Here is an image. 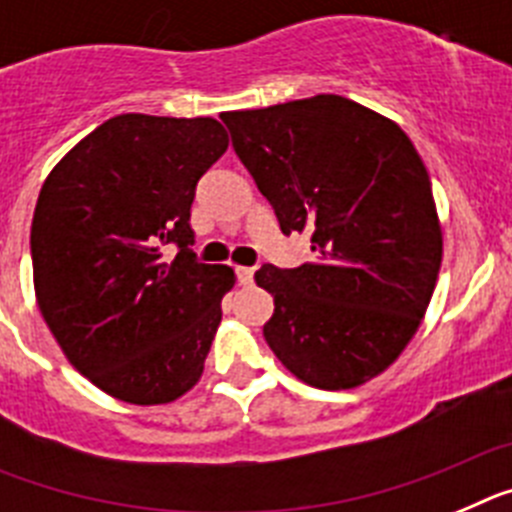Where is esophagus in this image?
I'll use <instances>...</instances> for the list:
<instances>
[{
  "instance_id": "obj_1",
  "label": "esophagus",
  "mask_w": 512,
  "mask_h": 512,
  "mask_svg": "<svg viewBox=\"0 0 512 512\" xmlns=\"http://www.w3.org/2000/svg\"><path fill=\"white\" fill-rule=\"evenodd\" d=\"M252 278H255V270H252V268H237V283H239V286H250Z\"/></svg>"
}]
</instances>
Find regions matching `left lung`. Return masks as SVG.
<instances>
[{
  "mask_svg": "<svg viewBox=\"0 0 512 512\" xmlns=\"http://www.w3.org/2000/svg\"><path fill=\"white\" fill-rule=\"evenodd\" d=\"M231 146L283 234L309 231L317 260L262 265L275 311L262 335L317 389H350L394 363L441 270L433 188L407 133L340 95L224 113Z\"/></svg>",
  "mask_w": 512,
  "mask_h": 512,
  "instance_id": "left-lung-1",
  "label": "left lung"
}]
</instances>
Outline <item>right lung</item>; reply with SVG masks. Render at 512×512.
<instances>
[{
    "mask_svg": "<svg viewBox=\"0 0 512 512\" xmlns=\"http://www.w3.org/2000/svg\"><path fill=\"white\" fill-rule=\"evenodd\" d=\"M226 146L213 118L115 115L43 182L38 306L71 366L110 397L164 404L201 379L234 270L198 262L190 206Z\"/></svg>",
    "mask_w": 512,
    "mask_h": 512,
    "instance_id": "right-lung-1",
    "label": "right lung"
}]
</instances>
